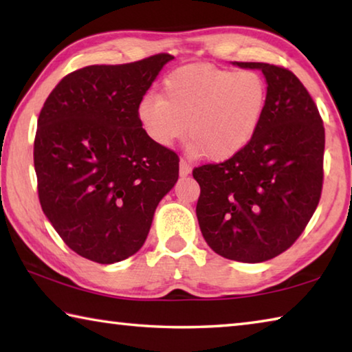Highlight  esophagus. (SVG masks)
Instances as JSON below:
<instances>
[{"mask_svg":"<svg viewBox=\"0 0 352 352\" xmlns=\"http://www.w3.org/2000/svg\"><path fill=\"white\" fill-rule=\"evenodd\" d=\"M189 172H190V164H189V162H188V160L182 158V160H180V175L186 177V175L189 174Z\"/></svg>","mask_w":352,"mask_h":352,"instance_id":"34e87169","label":"esophagus"}]
</instances>
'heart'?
Listing matches in <instances>:
<instances>
[{"mask_svg": "<svg viewBox=\"0 0 352 352\" xmlns=\"http://www.w3.org/2000/svg\"><path fill=\"white\" fill-rule=\"evenodd\" d=\"M267 104L269 85L256 71L195 63L166 76L162 96L142 98L136 115L158 146H172L188 130L190 152L225 162L252 142Z\"/></svg>", "mask_w": 352, "mask_h": 352, "instance_id": "heart-1", "label": "heart"}]
</instances>
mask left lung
<instances>
[{
    "label": "left lung",
    "instance_id": "left-lung-1",
    "mask_svg": "<svg viewBox=\"0 0 352 352\" xmlns=\"http://www.w3.org/2000/svg\"><path fill=\"white\" fill-rule=\"evenodd\" d=\"M258 68L269 85L265 116L252 142L233 158L201 164L199 225L226 259L264 262L294 245L317 210L323 189L324 127L311 94L290 69Z\"/></svg>",
    "mask_w": 352,
    "mask_h": 352
}]
</instances>
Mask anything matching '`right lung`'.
<instances>
[{
    "label": "right lung",
    "mask_w": 352,
    "mask_h": 352,
    "mask_svg": "<svg viewBox=\"0 0 352 352\" xmlns=\"http://www.w3.org/2000/svg\"><path fill=\"white\" fill-rule=\"evenodd\" d=\"M170 54L90 65L45 100L34 140L38 200L67 245L98 264L142 247L178 178V155L142 129L136 109Z\"/></svg>",
    "instance_id": "1"
}]
</instances>
